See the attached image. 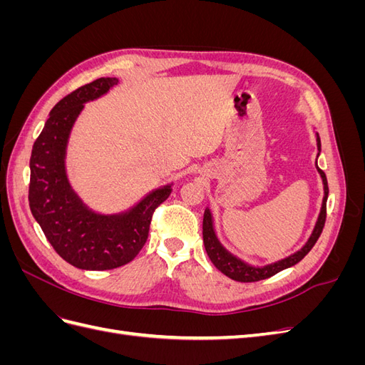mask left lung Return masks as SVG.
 I'll use <instances>...</instances> for the list:
<instances>
[{
  "mask_svg": "<svg viewBox=\"0 0 365 365\" xmlns=\"http://www.w3.org/2000/svg\"><path fill=\"white\" fill-rule=\"evenodd\" d=\"M315 134V140H317V158L319 157V152H322V140H319L318 132L314 130ZM315 168L322 176V181H323V201H322V207H319V213L318 217L315 220V225L312 228V233L311 236L307 237L306 244L295 251L294 254H289V256H286L280 260H275L272 263H267V264H251L248 262H245L244 259L237 257L236 254H233L231 251H228L222 242L219 240L217 233H216V228H215V219H213V213L210 207L205 208V213H204V222H202V237H204V245H205V251L208 254L210 260L215 264V267L225 274L227 277L233 279L236 282H259V280H264V279H269L272 275H275L277 272L283 271V269H288L294 264H297L300 262L306 254L312 250V247L315 245V242L318 240L319 235H322L323 227H324V220H326V202H327V196H329V187H327V178L324 172L318 168V164L315 161Z\"/></svg>",
  "mask_w": 365,
  "mask_h": 365,
  "instance_id": "left-lung-1",
  "label": "left lung"
}]
</instances>
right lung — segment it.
Here are the masks:
<instances>
[{"mask_svg":"<svg viewBox=\"0 0 365 365\" xmlns=\"http://www.w3.org/2000/svg\"><path fill=\"white\" fill-rule=\"evenodd\" d=\"M117 83V77H101L63 97L50 111L30 157L31 215L59 256L86 271L114 269L134 259L148 240L153 210L173 190V182L164 184L126 210L101 213L73 189L67 148L76 120L85 103L106 96Z\"/></svg>","mask_w":365,"mask_h":365,"instance_id":"add662e5","label":"right lung"}]
</instances>
